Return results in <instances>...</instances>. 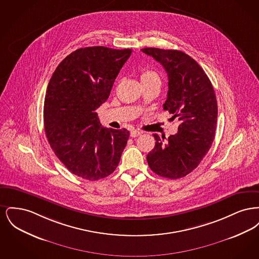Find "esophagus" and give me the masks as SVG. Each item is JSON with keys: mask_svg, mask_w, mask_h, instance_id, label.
Wrapping results in <instances>:
<instances>
[{"mask_svg": "<svg viewBox=\"0 0 259 259\" xmlns=\"http://www.w3.org/2000/svg\"><path fill=\"white\" fill-rule=\"evenodd\" d=\"M141 134H142V132H140V131H138V130H135V129L131 130V132H130V136H131L132 138L138 137V136H140Z\"/></svg>", "mask_w": 259, "mask_h": 259, "instance_id": "obj_1", "label": "esophagus"}]
</instances>
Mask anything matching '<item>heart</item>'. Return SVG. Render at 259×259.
Here are the masks:
<instances>
[{
    "label": "heart",
    "mask_w": 259,
    "mask_h": 259,
    "mask_svg": "<svg viewBox=\"0 0 259 259\" xmlns=\"http://www.w3.org/2000/svg\"><path fill=\"white\" fill-rule=\"evenodd\" d=\"M140 79L142 84H147V83H159L160 84V76L155 71L153 70H145L140 74Z\"/></svg>",
    "instance_id": "obj_1"
}]
</instances>
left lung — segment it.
I'll return each mask as SVG.
<instances>
[{
	"instance_id": "obj_1",
	"label": "left lung",
	"mask_w": 259,
	"mask_h": 259,
	"mask_svg": "<svg viewBox=\"0 0 259 259\" xmlns=\"http://www.w3.org/2000/svg\"><path fill=\"white\" fill-rule=\"evenodd\" d=\"M168 74L169 90L163 109L181 121L178 133L165 137L153 134L155 146L147 156L148 166L158 176L176 180L192 172L209 151L218 120L213 87L200 65L180 50L146 48Z\"/></svg>"
}]
</instances>
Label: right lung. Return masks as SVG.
I'll list each match as a JSON object with an SVG mask.
<instances>
[{"label": "right lung", "mask_w": 259, "mask_h": 259, "mask_svg": "<svg viewBox=\"0 0 259 259\" xmlns=\"http://www.w3.org/2000/svg\"><path fill=\"white\" fill-rule=\"evenodd\" d=\"M131 53L105 47L74 50L50 78L44 106L46 135L59 160L77 177L97 181L118 166L130 133L102 127L96 110L109 98Z\"/></svg>", "instance_id": "right-lung-1"}]
</instances>
